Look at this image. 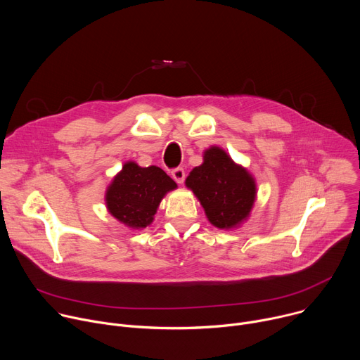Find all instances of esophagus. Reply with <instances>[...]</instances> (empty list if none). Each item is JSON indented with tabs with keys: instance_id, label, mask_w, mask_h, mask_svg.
Masks as SVG:
<instances>
[{
	"instance_id": "esophagus-1",
	"label": "esophagus",
	"mask_w": 360,
	"mask_h": 360,
	"mask_svg": "<svg viewBox=\"0 0 360 360\" xmlns=\"http://www.w3.org/2000/svg\"><path fill=\"white\" fill-rule=\"evenodd\" d=\"M171 175H172V178H174L178 184H182V182L185 181V169H184V168H181V167H178V168L172 169Z\"/></svg>"
}]
</instances>
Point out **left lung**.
I'll use <instances>...</instances> for the list:
<instances>
[{"label": "left lung", "mask_w": 360, "mask_h": 360, "mask_svg": "<svg viewBox=\"0 0 360 360\" xmlns=\"http://www.w3.org/2000/svg\"><path fill=\"white\" fill-rule=\"evenodd\" d=\"M186 186L199 199L210 222L221 229L245 221L256 196L252 175L218 146L203 152V164L191 171Z\"/></svg>", "instance_id": "left-lung-1"}]
</instances>
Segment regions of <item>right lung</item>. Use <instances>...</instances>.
<instances>
[{
    "label": "right lung",
    "mask_w": 360,
    "mask_h": 360,
    "mask_svg": "<svg viewBox=\"0 0 360 360\" xmlns=\"http://www.w3.org/2000/svg\"><path fill=\"white\" fill-rule=\"evenodd\" d=\"M175 188V181L161 168H141L135 162H127L108 186L107 208L120 222L134 229L146 228L161 199Z\"/></svg>",
    "instance_id": "right-lung-1"
}]
</instances>
